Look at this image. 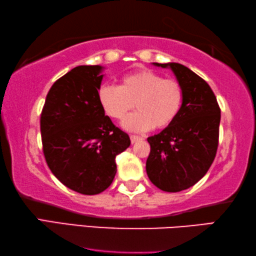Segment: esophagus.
<instances>
[{"label":"esophagus","mask_w":256,"mask_h":256,"mask_svg":"<svg viewBox=\"0 0 256 256\" xmlns=\"http://www.w3.org/2000/svg\"><path fill=\"white\" fill-rule=\"evenodd\" d=\"M144 138L143 137H140V136H135V135H130V140H132V144H135L137 142L140 140H143Z\"/></svg>","instance_id":"esophagus-1"}]
</instances>
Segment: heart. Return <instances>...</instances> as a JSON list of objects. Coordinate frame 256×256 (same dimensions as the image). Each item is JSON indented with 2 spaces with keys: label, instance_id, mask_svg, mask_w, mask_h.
Returning a JSON list of instances; mask_svg holds the SVG:
<instances>
[{
  "label": "heart",
  "instance_id": "obj_1",
  "mask_svg": "<svg viewBox=\"0 0 256 256\" xmlns=\"http://www.w3.org/2000/svg\"><path fill=\"white\" fill-rule=\"evenodd\" d=\"M98 98L103 111L116 120H122L136 106L138 111L126 118L124 127L145 132L153 127L166 128L174 122L182 106L184 90L176 79L142 69L121 77L119 86L102 84Z\"/></svg>",
  "mask_w": 256,
  "mask_h": 256
}]
</instances>
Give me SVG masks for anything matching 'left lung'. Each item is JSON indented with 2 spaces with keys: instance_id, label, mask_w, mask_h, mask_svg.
Instances as JSON below:
<instances>
[{
  "instance_id": "1",
  "label": "left lung",
  "mask_w": 256,
  "mask_h": 256,
  "mask_svg": "<svg viewBox=\"0 0 256 256\" xmlns=\"http://www.w3.org/2000/svg\"><path fill=\"white\" fill-rule=\"evenodd\" d=\"M153 64L172 70L184 100L174 122L148 138L146 172L161 190L177 192L194 186L210 169L219 143L221 111L208 84L187 66L176 62Z\"/></svg>"
}]
</instances>
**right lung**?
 <instances>
[{"mask_svg":"<svg viewBox=\"0 0 256 256\" xmlns=\"http://www.w3.org/2000/svg\"><path fill=\"white\" fill-rule=\"evenodd\" d=\"M100 66H79L53 84L40 116L46 163L70 190L96 195L111 185L116 156L130 138L106 116L98 98Z\"/></svg>","mask_w":256,"mask_h":256,"instance_id":"right-lung-1","label":"right lung"}]
</instances>
